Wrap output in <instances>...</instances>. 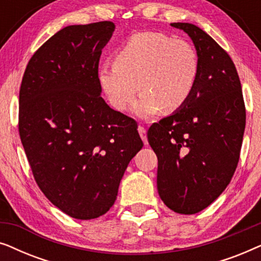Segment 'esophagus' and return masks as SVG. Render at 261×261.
Masks as SVG:
<instances>
[{
	"label": "esophagus",
	"mask_w": 261,
	"mask_h": 261,
	"mask_svg": "<svg viewBox=\"0 0 261 261\" xmlns=\"http://www.w3.org/2000/svg\"><path fill=\"white\" fill-rule=\"evenodd\" d=\"M138 132H139V134H140V137L142 139V141H144V144L145 145H148L147 135H146V128L144 126H139L138 127Z\"/></svg>",
	"instance_id": "esophagus-1"
}]
</instances>
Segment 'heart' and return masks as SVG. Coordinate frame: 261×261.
I'll list each match as a JSON object with an SVG mask.
<instances>
[{
  "label": "heart",
  "instance_id": "obj_1",
  "mask_svg": "<svg viewBox=\"0 0 261 261\" xmlns=\"http://www.w3.org/2000/svg\"><path fill=\"white\" fill-rule=\"evenodd\" d=\"M198 72L199 58L190 42L141 32L117 49L115 64L99 67L98 80L109 103L119 112L128 109L140 89L142 95L133 113L147 119L163 108L180 109L195 90Z\"/></svg>",
  "mask_w": 261,
  "mask_h": 261
}]
</instances>
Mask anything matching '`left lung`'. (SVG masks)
<instances>
[{"label": "left lung", "mask_w": 261, "mask_h": 261, "mask_svg": "<svg viewBox=\"0 0 261 261\" xmlns=\"http://www.w3.org/2000/svg\"><path fill=\"white\" fill-rule=\"evenodd\" d=\"M171 26L194 41L197 83L180 109L149 127L147 139L158 156L160 198L173 212L191 215L212 204L229 184L240 158L246 109L229 55L195 24Z\"/></svg>", "instance_id": "left-lung-1"}]
</instances>
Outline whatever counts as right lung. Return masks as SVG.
I'll return each mask as SVG.
<instances>
[{
  "label": "right lung",
  "instance_id": "right-lung-1",
  "mask_svg": "<svg viewBox=\"0 0 261 261\" xmlns=\"http://www.w3.org/2000/svg\"><path fill=\"white\" fill-rule=\"evenodd\" d=\"M110 21L67 26L32 56L19 95V133L34 179L63 213L102 216L115 202L138 124L101 97L98 63Z\"/></svg>",
  "mask_w": 261,
  "mask_h": 261
}]
</instances>
